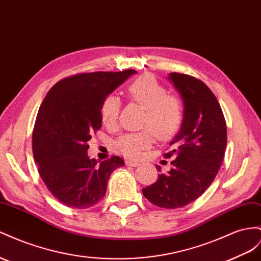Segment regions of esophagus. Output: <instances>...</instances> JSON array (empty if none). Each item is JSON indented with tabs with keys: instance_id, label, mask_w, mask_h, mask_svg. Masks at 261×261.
I'll return each mask as SVG.
<instances>
[{
	"instance_id": "obj_1",
	"label": "esophagus",
	"mask_w": 261,
	"mask_h": 261,
	"mask_svg": "<svg viewBox=\"0 0 261 261\" xmlns=\"http://www.w3.org/2000/svg\"><path fill=\"white\" fill-rule=\"evenodd\" d=\"M126 165L132 166V167H137L139 164L137 161H134V160H126Z\"/></svg>"
}]
</instances>
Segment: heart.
<instances>
[{
  "mask_svg": "<svg viewBox=\"0 0 261 261\" xmlns=\"http://www.w3.org/2000/svg\"><path fill=\"white\" fill-rule=\"evenodd\" d=\"M126 94L132 102L144 108L140 132L126 133L113 143L114 150L128 158H137L143 150L149 148L154 137L165 140L175 134L183 119V103L174 94H168L165 87L150 74H143L126 87ZM119 97L110 94L104 98L100 114L108 127H115L121 113Z\"/></svg>",
  "mask_w": 261,
  "mask_h": 261,
  "instance_id": "heart-1",
  "label": "heart"
}]
</instances>
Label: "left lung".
Masks as SVG:
<instances>
[{
  "instance_id": "1",
  "label": "left lung",
  "mask_w": 261,
  "mask_h": 261,
  "mask_svg": "<svg viewBox=\"0 0 261 261\" xmlns=\"http://www.w3.org/2000/svg\"><path fill=\"white\" fill-rule=\"evenodd\" d=\"M169 79L181 94L185 115L180 132L164 153L172 158L171 170L158 174L143 194L153 205L174 210L195 201L212 185L224 160L227 129L221 105L205 83L178 72Z\"/></svg>"
}]
</instances>
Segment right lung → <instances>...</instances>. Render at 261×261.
Returning a JSON list of instances; mask_svg holds the SVG:
<instances>
[{"instance_id": "obj_1", "label": "right lung", "mask_w": 261, "mask_h": 261, "mask_svg": "<svg viewBox=\"0 0 261 261\" xmlns=\"http://www.w3.org/2000/svg\"><path fill=\"white\" fill-rule=\"evenodd\" d=\"M81 72L58 81L41 103L33 129V154L38 173L56 199L73 208H89L107 192L110 175L124 166L121 157L90 159L92 134L102 126L101 105L105 97L134 74Z\"/></svg>"}]
</instances>
